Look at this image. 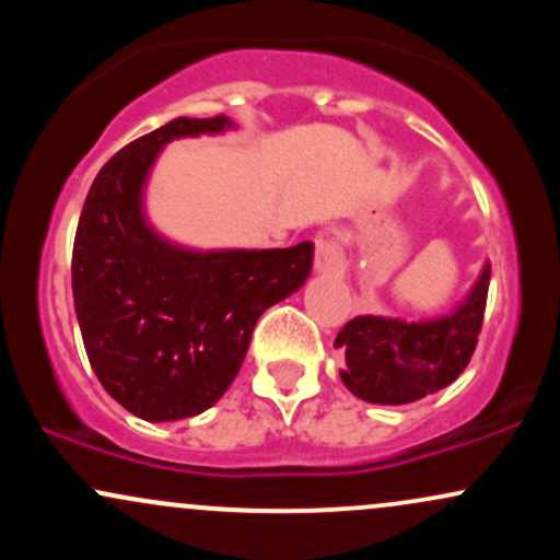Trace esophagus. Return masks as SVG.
<instances>
[{
  "label": "esophagus",
  "mask_w": 560,
  "mask_h": 560,
  "mask_svg": "<svg viewBox=\"0 0 560 560\" xmlns=\"http://www.w3.org/2000/svg\"><path fill=\"white\" fill-rule=\"evenodd\" d=\"M345 253L337 242L329 236L316 240V271L318 273H345Z\"/></svg>",
  "instance_id": "1"
}]
</instances>
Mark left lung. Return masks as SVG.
<instances>
[{"instance_id":"1","label":"left lung","mask_w":560,"mask_h":560,"mask_svg":"<svg viewBox=\"0 0 560 560\" xmlns=\"http://www.w3.org/2000/svg\"><path fill=\"white\" fill-rule=\"evenodd\" d=\"M490 262L450 316L408 324L400 318L347 320L334 347H342L345 387L365 402L405 405L440 392L464 374L485 320Z\"/></svg>"}]
</instances>
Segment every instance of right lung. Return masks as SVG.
<instances>
[{
  "label": "right lung",
  "mask_w": 560,
  "mask_h": 560,
  "mask_svg": "<svg viewBox=\"0 0 560 560\" xmlns=\"http://www.w3.org/2000/svg\"><path fill=\"white\" fill-rule=\"evenodd\" d=\"M234 124L176 118L96 173L73 242V302L83 347L113 400L144 421L202 413L229 389L268 307L305 284L313 242L287 249L178 247L147 223L141 195L171 139Z\"/></svg>",
  "instance_id": "right-lung-1"
}]
</instances>
